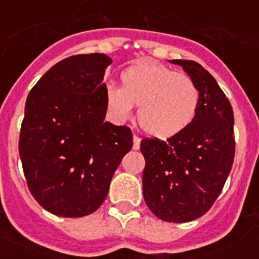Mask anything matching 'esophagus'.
Segmentation results:
<instances>
[{"instance_id": "esophagus-1", "label": "esophagus", "mask_w": 259, "mask_h": 259, "mask_svg": "<svg viewBox=\"0 0 259 259\" xmlns=\"http://www.w3.org/2000/svg\"><path fill=\"white\" fill-rule=\"evenodd\" d=\"M140 143H141L140 137H139V136H134V149L135 150L140 149Z\"/></svg>"}]
</instances>
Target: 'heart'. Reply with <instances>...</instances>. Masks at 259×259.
<instances>
[{"instance_id":"b5f03b06","label":"heart","mask_w":259,"mask_h":259,"mask_svg":"<svg viewBox=\"0 0 259 259\" xmlns=\"http://www.w3.org/2000/svg\"><path fill=\"white\" fill-rule=\"evenodd\" d=\"M122 87L110 84L105 91L109 113L119 122L134 115L148 135L170 139L185 131L197 115L200 88L189 75L143 59L120 75Z\"/></svg>"}]
</instances>
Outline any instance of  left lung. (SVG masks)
<instances>
[{"instance_id": "left-lung-1", "label": "left lung", "mask_w": 259, "mask_h": 259, "mask_svg": "<svg viewBox=\"0 0 259 259\" xmlns=\"http://www.w3.org/2000/svg\"><path fill=\"white\" fill-rule=\"evenodd\" d=\"M200 88L197 115L167 141L143 139L144 198L164 222L184 223L206 214L218 198L235 158L233 110L221 87L200 63L171 61Z\"/></svg>"}]
</instances>
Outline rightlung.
I'll return each instance as SVG.
<instances>
[{
	"label": "right lung",
	"mask_w": 259,
	"mask_h": 259,
	"mask_svg": "<svg viewBox=\"0 0 259 259\" xmlns=\"http://www.w3.org/2000/svg\"><path fill=\"white\" fill-rule=\"evenodd\" d=\"M110 63L102 53L68 57L27 97L19 135L23 172L33 198L58 217H85L101 206L134 144L131 128L104 122L102 80Z\"/></svg>",
	"instance_id": "add662e5"
}]
</instances>
